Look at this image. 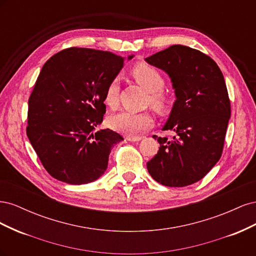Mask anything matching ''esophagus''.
Listing matches in <instances>:
<instances>
[{
  "mask_svg": "<svg viewBox=\"0 0 256 256\" xmlns=\"http://www.w3.org/2000/svg\"><path fill=\"white\" fill-rule=\"evenodd\" d=\"M129 142H138L142 140L141 136H127L126 138Z\"/></svg>",
  "mask_w": 256,
  "mask_h": 256,
  "instance_id": "obj_1",
  "label": "esophagus"
}]
</instances>
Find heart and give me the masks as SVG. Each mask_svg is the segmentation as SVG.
Segmentation results:
<instances>
[{"instance_id": "heart-1", "label": "heart", "mask_w": 256, "mask_h": 256, "mask_svg": "<svg viewBox=\"0 0 256 256\" xmlns=\"http://www.w3.org/2000/svg\"><path fill=\"white\" fill-rule=\"evenodd\" d=\"M131 76L134 80L143 86L147 92H150V102L157 108H164L166 104V97L162 92L164 86V79L160 72L154 66L146 63H138L131 68ZM104 102L106 106L114 109L118 102V84L113 80L108 85ZM154 122L152 116L148 112H131L122 111L110 116V126L118 132L134 136L142 134L148 129Z\"/></svg>"}]
</instances>
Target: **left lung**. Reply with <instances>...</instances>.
Instances as JSON below:
<instances>
[{
  "label": "left lung",
  "instance_id": "left-lung-1",
  "mask_svg": "<svg viewBox=\"0 0 256 256\" xmlns=\"http://www.w3.org/2000/svg\"><path fill=\"white\" fill-rule=\"evenodd\" d=\"M145 60L168 74L176 96L162 128L176 134L172 140L157 138L159 150L146 164L147 170L154 180L168 187L192 184L202 180L222 154L230 118L224 76L212 58L182 44Z\"/></svg>",
  "mask_w": 256,
  "mask_h": 256
}]
</instances>
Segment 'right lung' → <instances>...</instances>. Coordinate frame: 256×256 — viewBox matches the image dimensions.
Listing matches in <instances>:
<instances>
[{
  "mask_svg": "<svg viewBox=\"0 0 256 256\" xmlns=\"http://www.w3.org/2000/svg\"><path fill=\"white\" fill-rule=\"evenodd\" d=\"M124 62L111 52L74 47L42 66L28 99L26 134L56 180L83 184L104 173L111 148L124 138L113 130L95 129L106 113V88Z\"/></svg>",
  "mask_w": 256,
  "mask_h": 256,
  "instance_id": "add662e5",
  "label": "right lung"
}]
</instances>
